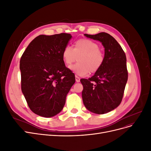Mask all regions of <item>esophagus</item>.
<instances>
[{
    "label": "esophagus",
    "mask_w": 151,
    "mask_h": 151,
    "mask_svg": "<svg viewBox=\"0 0 151 151\" xmlns=\"http://www.w3.org/2000/svg\"><path fill=\"white\" fill-rule=\"evenodd\" d=\"M76 81L77 82V83H79V82H80V77L76 76Z\"/></svg>",
    "instance_id": "1"
}]
</instances>
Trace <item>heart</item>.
I'll return each instance as SVG.
<instances>
[{"instance_id":"obj_1","label":"heart","mask_w":151,"mask_h":151,"mask_svg":"<svg viewBox=\"0 0 151 151\" xmlns=\"http://www.w3.org/2000/svg\"><path fill=\"white\" fill-rule=\"evenodd\" d=\"M63 62L70 67L73 63L77 60L79 62L72 67L77 75L83 76L88 74H94L102 67L104 61V53L99 48V45L94 41L82 38L77 40L74 48L65 47L62 51Z\"/></svg>"}]
</instances>
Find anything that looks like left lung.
<instances>
[{
	"instance_id": "1",
	"label": "left lung",
	"mask_w": 151,
	"mask_h": 151,
	"mask_svg": "<svg viewBox=\"0 0 151 151\" xmlns=\"http://www.w3.org/2000/svg\"><path fill=\"white\" fill-rule=\"evenodd\" d=\"M86 37L98 40L104 48V61L100 69L89 79H81L82 97L89 111L104 114L119 106L128 79L125 53L117 41L106 33Z\"/></svg>"
}]
</instances>
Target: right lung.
I'll list each match as a JSON object with an SVG mask.
<instances>
[{
    "instance_id": "obj_1",
    "label": "right lung",
    "mask_w": 151,
    "mask_h": 151,
    "mask_svg": "<svg viewBox=\"0 0 151 151\" xmlns=\"http://www.w3.org/2000/svg\"><path fill=\"white\" fill-rule=\"evenodd\" d=\"M71 38L67 33L40 35L22 55L21 90L31 110L39 116L49 118L60 113L75 83L74 73L62 55Z\"/></svg>"
}]
</instances>
